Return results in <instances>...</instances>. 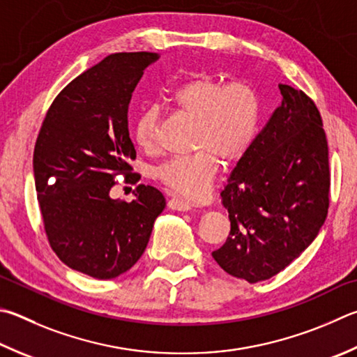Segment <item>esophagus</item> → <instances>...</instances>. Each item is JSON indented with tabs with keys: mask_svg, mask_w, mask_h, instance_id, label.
<instances>
[{
	"mask_svg": "<svg viewBox=\"0 0 357 357\" xmlns=\"http://www.w3.org/2000/svg\"><path fill=\"white\" fill-rule=\"evenodd\" d=\"M168 207H170V209H173V211L185 212V211H190L192 209V203H189V201H185L183 198L172 197V199L168 201Z\"/></svg>",
	"mask_w": 357,
	"mask_h": 357,
	"instance_id": "34e87169",
	"label": "esophagus"
}]
</instances>
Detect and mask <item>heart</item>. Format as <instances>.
Instances as JSON below:
<instances>
[{
    "label": "heart",
    "instance_id": "b5f03b06",
    "mask_svg": "<svg viewBox=\"0 0 357 357\" xmlns=\"http://www.w3.org/2000/svg\"><path fill=\"white\" fill-rule=\"evenodd\" d=\"M168 101L197 121L193 142L198 150L167 159L156 168V178L174 193L201 199L215 181L218 156L236 162L250 150L261 120V98L248 82L225 84L218 77L203 75L173 89ZM158 129V109H144L134 125V139L142 150L156 151Z\"/></svg>",
    "mask_w": 357,
    "mask_h": 357
}]
</instances>
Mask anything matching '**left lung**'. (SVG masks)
<instances>
[{
	"instance_id": "8db88e82",
	"label": "left lung",
	"mask_w": 357,
	"mask_h": 357,
	"mask_svg": "<svg viewBox=\"0 0 357 357\" xmlns=\"http://www.w3.org/2000/svg\"><path fill=\"white\" fill-rule=\"evenodd\" d=\"M281 106L228 178L231 231L212 257L231 276L270 280L315 241L329 207L328 142L309 96L280 84Z\"/></svg>"
}]
</instances>
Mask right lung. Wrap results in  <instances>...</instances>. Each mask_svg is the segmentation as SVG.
<instances>
[{
    "label": "right lung",
    "mask_w": 357,
    "mask_h": 357,
    "mask_svg": "<svg viewBox=\"0 0 357 357\" xmlns=\"http://www.w3.org/2000/svg\"><path fill=\"white\" fill-rule=\"evenodd\" d=\"M158 53H116L56 96L34 148L38 204L51 248L70 268L114 280L139 261L165 198L140 184L131 203L111 198L116 174L132 184L128 109Z\"/></svg>",
    "instance_id": "obj_1"
}]
</instances>
